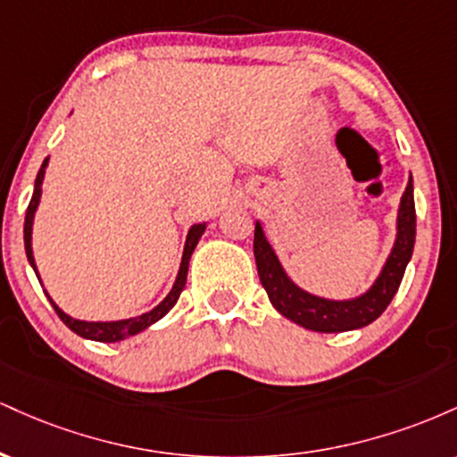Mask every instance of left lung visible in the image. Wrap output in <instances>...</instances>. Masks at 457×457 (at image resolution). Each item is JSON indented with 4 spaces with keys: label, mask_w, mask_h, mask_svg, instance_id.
I'll use <instances>...</instances> for the list:
<instances>
[{
    "label": "left lung",
    "mask_w": 457,
    "mask_h": 457,
    "mask_svg": "<svg viewBox=\"0 0 457 457\" xmlns=\"http://www.w3.org/2000/svg\"><path fill=\"white\" fill-rule=\"evenodd\" d=\"M414 236H417V212H414L412 195V176L408 180L400 202V214H397V238L393 251L386 260L385 269L374 286L353 301H328L301 290L296 283L290 281L286 270L281 269L275 251L266 240L264 229L255 223L253 253L258 264V275L266 295H269L272 307L292 322L301 324L316 333H344L354 330L374 322L376 318L389 307L400 287L403 270L412 258Z\"/></svg>",
    "instance_id": "left-lung-1"
}]
</instances>
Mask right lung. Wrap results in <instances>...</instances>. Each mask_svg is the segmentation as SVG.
Masks as SVG:
<instances>
[{"label": "right lung", "mask_w": 457, "mask_h": 457, "mask_svg": "<svg viewBox=\"0 0 457 457\" xmlns=\"http://www.w3.org/2000/svg\"><path fill=\"white\" fill-rule=\"evenodd\" d=\"M49 159H45L43 167H40L38 176H36V185H34V195L29 199V206H28V212H25V225H23V238H25V253H28V260L31 264V269H34L36 275H38V270H36V264H34V253H31V223H34V212L36 208H38V202H40V193H43V178H45V167ZM204 229H206V223H197L193 225L191 229H188V236H187V245H185V253H182V262H180V270H178V277H176V283L174 287H171L170 295L165 296V301L159 303L152 312L148 313H141L137 318H129V320H118V322H83V320H75L71 316H66L64 312H62L60 307L55 305L54 301H51V296L46 295V298L51 301V305H54L55 313L60 316L62 322L66 324L68 328L72 330V333L81 335V337L86 339H92V342H120V339H127L130 335H137L141 333L144 328H148L150 324H154L156 320H161L165 316L167 312H170L171 307L176 305L178 296H180V292L185 290V283H187V272H188V260H191V253L193 249H195V245L199 243V238H202ZM40 281V279H38Z\"/></svg>", "instance_id": "1"}]
</instances>
